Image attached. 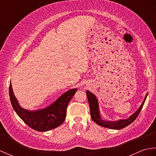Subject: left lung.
<instances>
[{"label": "left lung", "instance_id": "8db88e82", "mask_svg": "<svg viewBox=\"0 0 156 156\" xmlns=\"http://www.w3.org/2000/svg\"><path fill=\"white\" fill-rule=\"evenodd\" d=\"M87 95L88 97V104L90 106V115L92 121L94 122H97V124L102 126L103 127L111 129H123L125 127H127L129 125H130L131 122H133L136 118L138 117L139 114L141 110L142 107L144 105V102L146 100L147 93L145 95L144 98V100L142 102V104L136 112H135L133 115H131L128 119H120L118 121H107V120H103L102 119L101 115L100 113V110H99L98 107V102L97 98V97L91 92L89 90H87Z\"/></svg>", "mask_w": 156, "mask_h": 156}]
</instances>
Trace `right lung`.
Segmentation results:
<instances>
[{"label": "right lung", "mask_w": 156, "mask_h": 156, "mask_svg": "<svg viewBox=\"0 0 156 156\" xmlns=\"http://www.w3.org/2000/svg\"><path fill=\"white\" fill-rule=\"evenodd\" d=\"M77 90V88L70 89L48 107L35 111L27 110L20 106L13 92L11 83L9 86V96L12 108L25 123L37 131H47L59 127L64 122L67 106Z\"/></svg>", "instance_id": "obj_1"}]
</instances>
